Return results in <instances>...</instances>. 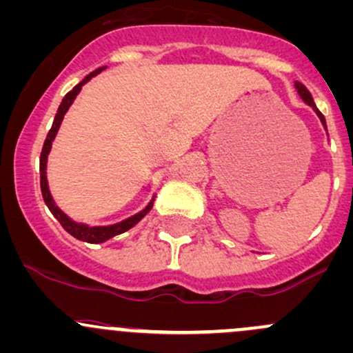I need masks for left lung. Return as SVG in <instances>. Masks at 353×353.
<instances>
[{
	"label": "left lung",
	"instance_id": "1",
	"mask_svg": "<svg viewBox=\"0 0 353 353\" xmlns=\"http://www.w3.org/2000/svg\"><path fill=\"white\" fill-rule=\"evenodd\" d=\"M296 89H298L299 96H301V98L304 99V101H306V103H307V105H310V106H311V108H313L314 111H316V114H318V117H320L321 123H323V125H325V128H326V121H325V117H323V114H321V111L316 108V105H314L313 98H311V92H310V91H307V89H306V88H304L301 83H296Z\"/></svg>",
	"mask_w": 353,
	"mask_h": 353
}]
</instances>
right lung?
Returning a JSON list of instances; mask_svg holds the SVG:
<instances>
[{
    "label": "right lung",
    "mask_w": 353,
    "mask_h": 353,
    "mask_svg": "<svg viewBox=\"0 0 353 353\" xmlns=\"http://www.w3.org/2000/svg\"><path fill=\"white\" fill-rule=\"evenodd\" d=\"M101 70L103 69H96L94 72H91V74H89V76L84 77V79L81 81V83L77 84V86H74L72 91H69L68 94L64 96V99H62L61 106H59V110H57V114H55V118H54V123H52V128L49 130V133H47L46 142H43L42 154H40V189H42L43 201H46V205L50 210V213L54 214L55 218H57L59 223L62 225V228H64L65 232L70 233V235H72L74 239L83 240V242H88V243H101V242H106V240L113 239V236L120 235V233H125V232H127V230L132 228L133 225L139 223V221L142 220V218L148 213V211L152 210V205H154V201H152L150 205L145 208V210L140 211V213L135 214V216L128 218V220L121 221V223L111 225V226H88V225H83V223H76V221H72V220H70V218L65 216V214L62 213V211L59 210L57 206H55L54 199H52V196H50V192H49V186H47L46 167H47V155H49L50 147H52V140H54L55 133H57L59 127H61V121H62V118H64L65 111H68L69 106L72 105L74 98H76L77 92L81 91L83 84H86L92 76H96V74L101 72Z\"/></svg>",
    "instance_id": "add662e5"
}]
</instances>
